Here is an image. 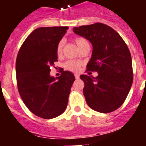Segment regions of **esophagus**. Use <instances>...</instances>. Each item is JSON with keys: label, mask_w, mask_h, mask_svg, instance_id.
Segmentation results:
<instances>
[{"label": "esophagus", "mask_w": 146, "mask_h": 146, "mask_svg": "<svg viewBox=\"0 0 146 146\" xmlns=\"http://www.w3.org/2000/svg\"><path fill=\"white\" fill-rule=\"evenodd\" d=\"M74 77L76 80H78L80 78V75L78 74H74Z\"/></svg>", "instance_id": "esophagus-1"}]
</instances>
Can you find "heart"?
Segmentation results:
<instances>
[{
    "label": "heart",
    "mask_w": 146,
    "mask_h": 146,
    "mask_svg": "<svg viewBox=\"0 0 146 146\" xmlns=\"http://www.w3.org/2000/svg\"><path fill=\"white\" fill-rule=\"evenodd\" d=\"M74 42L77 44V47L80 49V50L84 47H86V46H87V45H89L87 40L85 38H82V37H77V38H74ZM63 47H64V41L61 40L58 44L57 48H56V52H57V54L58 55H61L62 52H63ZM81 64H82V63L79 60H69L66 62L64 66L67 70L71 71V72H77L80 68Z\"/></svg>",
    "instance_id": "obj_1"
}]
</instances>
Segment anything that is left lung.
<instances>
[{
	"label": "left lung",
	"instance_id": "left-lung-1",
	"mask_svg": "<svg viewBox=\"0 0 146 146\" xmlns=\"http://www.w3.org/2000/svg\"><path fill=\"white\" fill-rule=\"evenodd\" d=\"M73 31L92 44L87 71L98 72L96 77L80 76L85 83L86 102L95 111L111 113L124 102L133 82L129 50L121 36L103 23L75 27Z\"/></svg>",
	"mask_w": 146,
	"mask_h": 146
}]
</instances>
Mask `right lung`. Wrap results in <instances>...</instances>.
Returning <instances> with one entry per match:
<instances>
[{
    "mask_svg": "<svg viewBox=\"0 0 146 146\" xmlns=\"http://www.w3.org/2000/svg\"><path fill=\"white\" fill-rule=\"evenodd\" d=\"M68 27H42L35 29L20 47L16 60L18 91L27 108L40 118L51 119L61 115L68 104L75 80L69 71L60 77L50 74L58 61L57 45Z\"/></svg>",
    "mask_w": 146,
    "mask_h": 146,
    "instance_id": "1",
    "label": "right lung"
}]
</instances>
